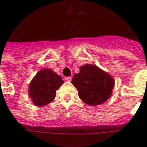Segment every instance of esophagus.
I'll list each match as a JSON object with an SVG mask.
<instances>
[{
  "mask_svg": "<svg viewBox=\"0 0 147 147\" xmlns=\"http://www.w3.org/2000/svg\"><path fill=\"white\" fill-rule=\"evenodd\" d=\"M64 80H66V81H68V82H69V81H71V76L65 77V78H64Z\"/></svg>",
  "mask_w": 147,
  "mask_h": 147,
  "instance_id": "1",
  "label": "esophagus"
}]
</instances>
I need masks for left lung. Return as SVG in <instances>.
I'll return each mask as SVG.
<instances>
[{
    "mask_svg": "<svg viewBox=\"0 0 147 147\" xmlns=\"http://www.w3.org/2000/svg\"><path fill=\"white\" fill-rule=\"evenodd\" d=\"M71 83L78 90L80 98L89 105H99L113 94V78L95 64H84L72 78Z\"/></svg>",
    "mask_w": 147,
    "mask_h": 147,
    "instance_id": "8db88e82",
    "label": "left lung"
}]
</instances>
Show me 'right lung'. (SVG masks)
<instances>
[{
  "label": "right lung",
  "instance_id": "add662e5",
  "mask_svg": "<svg viewBox=\"0 0 147 147\" xmlns=\"http://www.w3.org/2000/svg\"><path fill=\"white\" fill-rule=\"evenodd\" d=\"M64 83L61 77L51 69L37 72L29 84V95L36 106H44L53 101L57 90Z\"/></svg>",
  "mask_w": 147,
  "mask_h": 147
}]
</instances>
